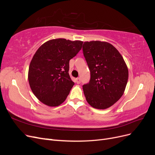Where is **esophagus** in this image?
<instances>
[{"mask_svg":"<svg viewBox=\"0 0 155 155\" xmlns=\"http://www.w3.org/2000/svg\"><path fill=\"white\" fill-rule=\"evenodd\" d=\"M76 83H78V84H79L81 83V79L79 78H76Z\"/></svg>","mask_w":155,"mask_h":155,"instance_id":"obj_1","label":"esophagus"}]
</instances>
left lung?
Wrapping results in <instances>:
<instances>
[{"label":"left lung","instance_id":"obj_1","mask_svg":"<svg viewBox=\"0 0 155 155\" xmlns=\"http://www.w3.org/2000/svg\"><path fill=\"white\" fill-rule=\"evenodd\" d=\"M83 51L91 72L90 81L83 85L86 100L95 109H107L124 94L127 67L118 50L107 42H85Z\"/></svg>","mask_w":155,"mask_h":155}]
</instances>
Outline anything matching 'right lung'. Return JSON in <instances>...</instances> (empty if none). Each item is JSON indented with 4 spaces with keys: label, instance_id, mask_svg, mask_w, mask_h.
<instances>
[{
    "label": "right lung",
    "instance_id": "add662e5",
    "mask_svg": "<svg viewBox=\"0 0 155 155\" xmlns=\"http://www.w3.org/2000/svg\"><path fill=\"white\" fill-rule=\"evenodd\" d=\"M81 41L51 39L36 51L29 67L28 81L33 93L50 107L63 103L74 85L70 78L69 61L82 48Z\"/></svg>",
    "mask_w": 155,
    "mask_h": 155
}]
</instances>
